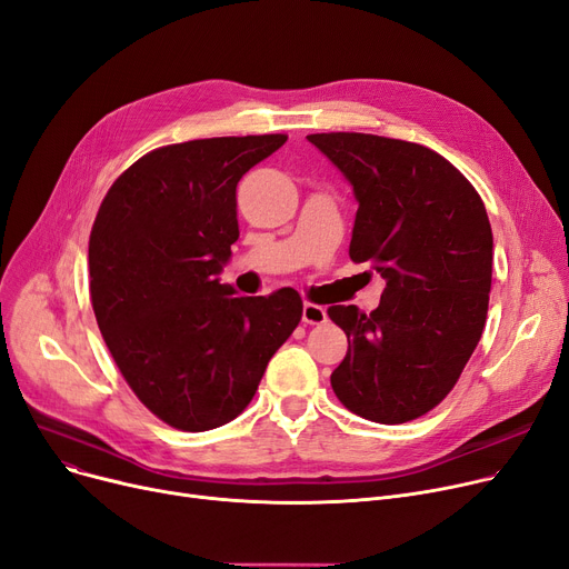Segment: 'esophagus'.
<instances>
[{
    "label": "esophagus",
    "mask_w": 569,
    "mask_h": 569,
    "mask_svg": "<svg viewBox=\"0 0 569 569\" xmlns=\"http://www.w3.org/2000/svg\"><path fill=\"white\" fill-rule=\"evenodd\" d=\"M302 320L307 322V325H322V322H327V311L322 309V307H318V305H305V309H302Z\"/></svg>",
    "instance_id": "34e87169"
}]
</instances>
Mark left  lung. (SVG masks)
I'll list each match as a JSON object with an SVG mask.
<instances>
[{"label":"left lung","mask_w":569,"mask_h":569,"mask_svg":"<svg viewBox=\"0 0 569 569\" xmlns=\"http://www.w3.org/2000/svg\"><path fill=\"white\" fill-rule=\"evenodd\" d=\"M357 200L350 258L385 281L380 307L327 309L348 337L332 371L365 420L410 422L457 385L482 337L493 262L485 202L433 149L369 133H313Z\"/></svg>","instance_id":"1"}]
</instances>
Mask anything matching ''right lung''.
I'll use <instances>...</instances> for the list:
<instances>
[{"label":"right lung","instance_id":"add662e5","mask_svg":"<svg viewBox=\"0 0 569 569\" xmlns=\"http://www.w3.org/2000/svg\"><path fill=\"white\" fill-rule=\"evenodd\" d=\"M286 140L232 136L154 149L99 207L89 234L99 330L136 397L174 429L234 420L302 318L292 288L242 297L219 279L239 237V179Z\"/></svg>","mask_w":569,"mask_h":569}]
</instances>
